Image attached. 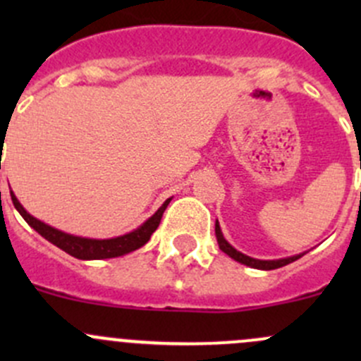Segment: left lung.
I'll use <instances>...</instances> for the list:
<instances>
[{"instance_id": "obj_1", "label": "left lung", "mask_w": 361, "mask_h": 361, "mask_svg": "<svg viewBox=\"0 0 361 361\" xmlns=\"http://www.w3.org/2000/svg\"><path fill=\"white\" fill-rule=\"evenodd\" d=\"M214 234H216V241H218V246H220V250L224 251V253H227L228 257L234 258L235 262H239V264H245L248 265V267H253V269H262V271H272V269H279L283 267V265H288L292 264V262L298 260V258L302 257V255H295V257H288V258H279V260H257V258H251L248 255L241 253V251H238L235 248H232L231 245L227 243V239L224 238V234H221V228H220V224H214Z\"/></svg>"}]
</instances>
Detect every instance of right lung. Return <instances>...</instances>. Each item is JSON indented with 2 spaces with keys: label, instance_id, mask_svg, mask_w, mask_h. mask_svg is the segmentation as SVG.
Returning a JSON list of instances; mask_svg holds the SVG:
<instances>
[{
  "label": "right lung",
  "instance_id": "add662e5",
  "mask_svg": "<svg viewBox=\"0 0 361 361\" xmlns=\"http://www.w3.org/2000/svg\"><path fill=\"white\" fill-rule=\"evenodd\" d=\"M12 195V202L16 206V209L19 211L20 216L38 232L42 238H45L47 241H50L52 245H56L57 248L66 251L71 257L80 258V260H101V258H115L122 257V255L130 253V251L141 248V246L147 245L150 241L152 234L157 231L160 218H162L164 211H166L167 204L171 202V199H167L162 206L155 211V214H152L147 221H145L141 227H137L136 231L129 232V234L118 235V238L113 239H89V238H80V235H71L66 234L63 231H57V228L50 227V225L43 224L38 218L31 216L27 211L24 209L23 204L17 201L16 194L10 190Z\"/></svg>",
  "mask_w": 361,
  "mask_h": 361
}]
</instances>
